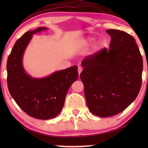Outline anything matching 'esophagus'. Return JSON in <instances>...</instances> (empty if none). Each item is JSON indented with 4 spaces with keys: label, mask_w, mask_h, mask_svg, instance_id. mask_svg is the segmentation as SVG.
<instances>
[{
    "label": "esophagus",
    "mask_w": 148,
    "mask_h": 148,
    "mask_svg": "<svg viewBox=\"0 0 148 148\" xmlns=\"http://www.w3.org/2000/svg\"><path fill=\"white\" fill-rule=\"evenodd\" d=\"M82 70H83V69L81 67V66H79V67H78V73H79V75H80V73L82 71Z\"/></svg>",
    "instance_id": "34e87169"
}]
</instances>
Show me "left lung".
I'll list each match as a JSON object with an SVG mask.
<instances>
[{
	"mask_svg": "<svg viewBox=\"0 0 148 148\" xmlns=\"http://www.w3.org/2000/svg\"><path fill=\"white\" fill-rule=\"evenodd\" d=\"M106 32L111 36L110 49L86 56L80 74L89 110L101 117L126 109L137 98L142 82L143 59L135 38L120 30Z\"/></svg>",
	"mask_w": 148,
	"mask_h": 148,
	"instance_id": "obj_1",
	"label": "left lung"
}]
</instances>
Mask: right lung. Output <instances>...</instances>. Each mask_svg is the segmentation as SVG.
<instances>
[{"mask_svg": "<svg viewBox=\"0 0 148 148\" xmlns=\"http://www.w3.org/2000/svg\"><path fill=\"white\" fill-rule=\"evenodd\" d=\"M45 27L29 31L17 40L7 60V86L12 98L29 116L38 119H52L62 110L66 95L77 79L76 65L58 71L43 79H34L25 73L22 56L32 35Z\"/></svg>", "mask_w": 148, "mask_h": 148, "instance_id": "right-lung-1", "label": "right lung"}]
</instances>
